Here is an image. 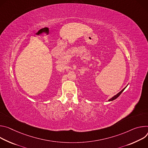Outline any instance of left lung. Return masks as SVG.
Listing matches in <instances>:
<instances>
[{
	"label": "left lung",
	"mask_w": 148,
	"mask_h": 148,
	"mask_svg": "<svg viewBox=\"0 0 148 148\" xmlns=\"http://www.w3.org/2000/svg\"><path fill=\"white\" fill-rule=\"evenodd\" d=\"M126 88H123L121 92H119L117 95H114L113 97H112V98H111V99H110L109 100V101H113V100H114V99H116V98L117 97H118L119 96H120V95L122 93V92L125 90V89Z\"/></svg>",
	"instance_id": "obj_1"
}]
</instances>
